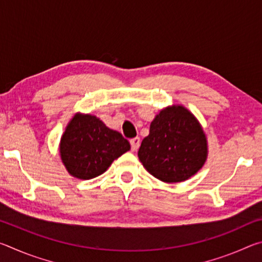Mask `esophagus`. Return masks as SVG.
Listing matches in <instances>:
<instances>
[{"mask_svg": "<svg viewBox=\"0 0 262 262\" xmlns=\"http://www.w3.org/2000/svg\"><path fill=\"white\" fill-rule=\"evenodd\" d=\"M140 143H141L140 137H135V139H132V140H130V145H132V150H133V151H136V150L139 149Z\"/></svg>", "mask_w": 262, "mask_h": 262, "instance_id": "esophagus-1", "label": "esophagus"}]
</instances>
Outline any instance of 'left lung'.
I'll return each mask as SVG.
<instances>
[{
	"instance_id": "obj_1",
	"label": "left lung",
	"mask_w": 262,
	"mask_h": 262,
	"mask_svg": "<svg viewBox=\"0 0 262 262\" xmlns=\"http://www.w3.org/2000/svg\"><path fill=\"white\" fill-rule=\"evenodd\" d=\"M140 162L163 183H181L196 174L208 157V141L201 123L183 105L162 110L142 141Z\"/></svg>"
}]
</instances>
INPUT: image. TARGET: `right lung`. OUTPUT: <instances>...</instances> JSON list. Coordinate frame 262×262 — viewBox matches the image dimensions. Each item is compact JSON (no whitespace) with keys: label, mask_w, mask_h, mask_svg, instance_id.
Segmentation results:
<instances>
[{"label":"right lung","mask_w":262,"mask_h":262,"mask_svg":"<svg viewBox=\"0 0 262 262\" xmlns=\"http://www.w3.org/2000/svg\"><path fill=\"white\" fill-rule=\"evenodd\" d=\"M130 150L120 133L108 128L92 114L76 113L61 136V161L70 176L77 179L96 178Z\"/></svg>","instance_id":"add662e5"}]
</instances>
